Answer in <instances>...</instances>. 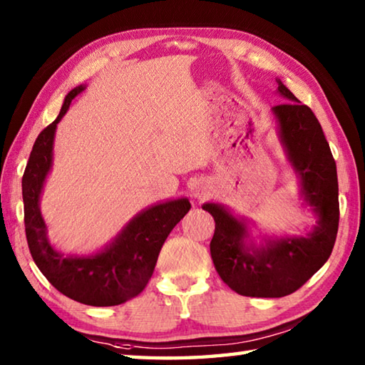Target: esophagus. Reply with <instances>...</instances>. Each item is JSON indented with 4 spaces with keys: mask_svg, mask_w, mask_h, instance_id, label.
Wrapping results in <instances>:
<instances>
[{
    "mask_svg": "<svg viewBox=\"0 0 365 365\" xmlns=\"http://www.w3.org/2000/svg\"><path fill=\"white\" fill-rule=\"evenodd\" d=\"M206 187L202 183H197L196 187H195V196H197V197H205L206 196Z\"/></svg>",
    "mask_w": 365,
    "mask_h": 365,
    "instance_id": "obj_1",
    "label": "esophagus"
}]
</instances>
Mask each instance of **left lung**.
<instances>
[{"label": "left lung", "instance_id": "left-lung-1", "mask_svg": "<svg viewBox=\"0 0 365 365\" xmlns=\"http://www.w3.org/2000/svg\"><path fill=\"white\" fill-rule=\"evenodd\" d=\"M275 82L283 98L272 108L277 133L299 178V200L311 207L316 225L306 235L267 237L257 245L250 220L219 202L202 205L215 222L211 240L215 270L233 292L252 298H282L304 285L330 257L339 220L336 164L322 127L311 108L301 104L280 78Z\"/></svg>", "mask_w": 365, "mask_h": 365}]
</instances>
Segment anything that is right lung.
Listing matches in <instances>:
<instances>
[{
	"label": "right lung",
	"mask_w": 365,
	"mask_h": 365,
	"mask_svg": "<svg viewBox=\"0 0 365 365\" xmlns=\"http://www.w3.org/2000/svg\"><path fill=\"white\" fill-rule=\"evenodd\" d=\"M85 90L76 86L64 98L56 120L43 130L30 153L22 177L24 222L30 255L51 285L77 302L88 306H117L132 299L150 282L159 251L183 215L188 197L158 202L138 212L103 250L88 256L64 255L48 240V227L40 211V197L53 168V145L58 123L73 98Z\"/></svg>",
	"instance_id": "obj_1"
}]
</instances>
